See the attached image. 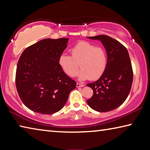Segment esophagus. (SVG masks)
Returning a JSON list of instances; mask_svg holds the SVG:
<instances>
[{"label": "esophagus", "instance_id": "obj_1", "mask_svg": "<svg viewBox=\"0 0 150 150\" xmlns=\"http://www.w3.org/2000/svg\"><path fill=\"white\" fill-rule=\"evenodd\" d=\"M76 86H77V87H84V85L83 84H80V83H77V85H76Z\"/></svg>", "mask_w": 150, "mask_h": 150}]
</instances>
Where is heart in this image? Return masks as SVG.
I'll return each instance as SVG.
<instances>
[{
    "instance_id": "heart-1",
    "label": "heart",
    "mask_w": 150,
    "mask_h": 150,
    "mask_svg": "<svg viewBox=\"0 0 150 150\" xmlns=\"http://www.w3.org/2000/svg\"><path fill=\"white\" fill-rule=\"evenodd\" d=\"M71 56L62 54L58 59L61 69L69 77L77 75L79 63L81 69L79 77L81 80H96L105 73L107 66V55L102 47L88 42H80L71 47Z\"/></svg>"
}]
</instances>
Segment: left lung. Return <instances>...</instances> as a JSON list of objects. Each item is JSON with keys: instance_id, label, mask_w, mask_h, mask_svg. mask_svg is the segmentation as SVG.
Returning <instances> with one entry per match:
<instances>
[{"instance_id": "obj_1", "label": "left lung", "mask_w": 150, "mask_h": 150, "mask_svg": "<svg viewBox=\"0 0 150 150\" xmlns=\"http://www.w3.org/2000/svg\"><path fill=\"white\" fill-rule=\"evenodd\" d=\"M102 42L107 54V66L97 81L87 85L93 91L87 100L98 112H108L118 108L128 97L132 85L133 71L128 50L117 40L106 35L88 37Z\"/></svg>"}]
</instances>
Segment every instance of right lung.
Returning a JSON list of instances; mask_svg holds the SVG:
<instances>
[{
    "instance_id": "add662e5",
    "label": "right lung",
    "mask_w": 150,
    "mask_h": 150,
    "mask_svg": "<svg viewBox=\"0 0 150 150\" xmlns=\"http://www.w3.org/2000/svg\"><path fill=\"white\" fill-rule=\"evenodd\" d=\"M68 40H40L28 47L20 57L16 86L20 99L30 110L43 115L57 112L75 88V81L63 72L58 63Z\"/></svg>"
}]
</instances>
